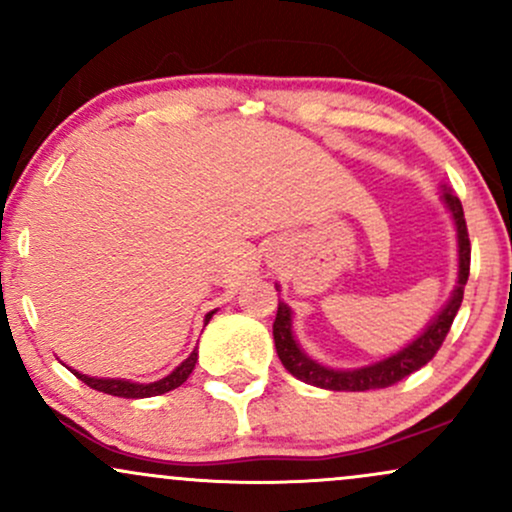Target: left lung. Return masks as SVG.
<instances>
[{"mask_svg": "<svg viewBox=\"0 0 512 512\" xmlns=\"http://www.w3.org/2000/svg\"><path fill=\"white\" fill-rule=\"evenodd\" d=\"M443 199L445 209L450 211L452 223H455L457 233V284L452 289L448 303L438 310V315L424 327L419 337H414L404 349L395 351V354L380 358V361L368 363L361 368H330L325 363H317L310 358L298 344L296 334H293V313L284 301H279V310H276L274 320V346L279 354L284 368L289 370L293 378L303 380V383L322 387V390L334 392H366V390H380V387H390L399 383L402 378L426 366L440 344L448 337L452 320H455L457 310L462 305L464 284L469 279V236H467V223H464L462 202L450 192V187L443 185ZM279 291V286H276Z\"/></svg>", "mask_w": 512, "mask_h": 512, "instance_id": "8db88e82", "label": "left lung"}]
</instances>
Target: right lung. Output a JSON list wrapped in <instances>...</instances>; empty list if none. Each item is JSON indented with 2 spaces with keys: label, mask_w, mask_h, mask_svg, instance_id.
<instances>
[{
  "label": "right lung",
  "mask_w": 512,
  "mask_h": 512,
  "mask_svg": "<svg viewBox=\"0 0 512 512\" xmlns=\"http://www.w3.org/2000/svg\"><path fill=\"white\" fill-rule=\"evenodd\" d=\"M214 313L216 310H211V313L204 315V325H209V320L214 317ZM195 363H197V349L192 351V354L173 370V373H168L166 378L156 380V383H132V380H125V378H91V375L79 373V370H74L69 366L67 368L72 370L81 383H86L88 387H93V390H98V392H105V395L125 397V399H144V397L166 395V392L180 387L187 378H190V373L195 370Z\"/></svg>",
  "instance_id": "right-lung-1"
}]
</instances>
